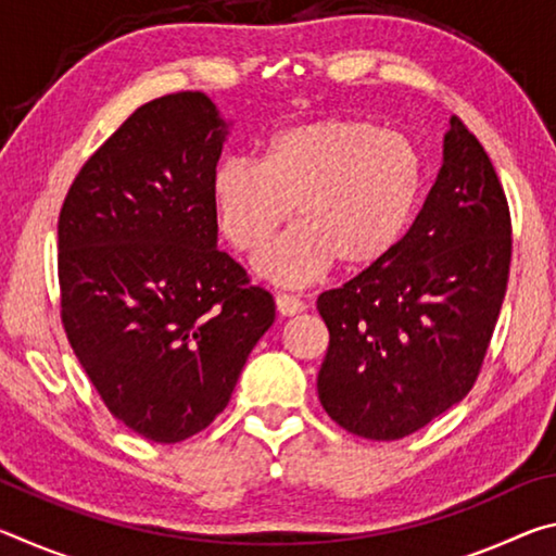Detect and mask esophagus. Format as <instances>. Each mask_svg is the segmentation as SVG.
Returning <instances> with one entry per match:
<instances>
[{"instance_id": "1", "label": "esophagus", "mask_w": 556, "mask_h": 556, "mask_svg": "<svg viewBox=\"0 0 556 556\" xmlns=\"http://www.w3.org/2000/svg\"><path fill=\"white\" fill-rule=\"evenodd\" d=\"M306 308V304L296 296H289V294H279L277 296V312L281 316H296Z\"/></svg>"}]
</instances>
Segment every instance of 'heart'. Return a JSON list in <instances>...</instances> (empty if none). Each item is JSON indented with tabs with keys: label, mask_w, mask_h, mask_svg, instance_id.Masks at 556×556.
Masks as SVG:
<instances>
[{
	"label": "heart",
	"mask_w": 556,
	"mask_h": 556,
	"mask_svg": "<svg viewBox=\"0 0 556 556\" xmlns=\"http://www.w3.org/2000/svg\"><path fill=\"white\" fill-rule=\"evenodd\" d=\"M421 156L400 131L361 117H318L269 139L260 164L225 159L211 193L232 248L257 252L289 220L296 228L257 262L279 285H306L338 262L363 271L388 260L421 195Z\"/></svg>",
	"instance_id": "heart-1"
}]
</instances>
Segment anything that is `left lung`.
<instances>
[{
  "label": "left lung",
  "instance_id": "obj_1",
  "mask_svg": "<svg viewBox=\"0 0 556 556\" xmlns=\"http://www.w3.org/2000/svg\"><path fill=\"white\" fill-rule=\"evenodd\" d=\"M510 213L491 159L448 119L444 156L388 260L318 296V400L355 437L394 441L473 388L510 271Z\"/></svg>",
  "mask_w": 556,
  "mask_h": 556
}]
</instances>
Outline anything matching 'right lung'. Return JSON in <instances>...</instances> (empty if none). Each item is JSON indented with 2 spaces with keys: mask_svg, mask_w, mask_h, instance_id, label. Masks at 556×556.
Returning a JSON list of instances; mask_svg holds the SVG:
<instances>
[{
  "mask_svg": "<svg viewBox=\"0 0 556 556\" xmlns=\"http://www.w3.org/2000/svg\"><path fill=\"white\" fill-rule=\"evenodd\" d=\"M232 122L203 92L147 102L80 168L59 218L61 318L122 425L156 444L228 407L275 299L218 250Z\"/></svg>",
  "mask_w": 556,
  "mask_h": 556,
  "instance_id": "1",
  "label": "right lung"
}]
</instances>
